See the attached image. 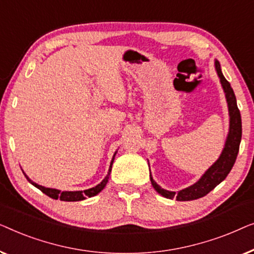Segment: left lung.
Instances as JSON below:
<instances>
[{
    "label": "left lung",
    "mask_w": 254,
    "mask_h": 254,
    "mask_svg": "<svg viewBox=\"0 0 254 254\" xmlns=\"http://www.w3.org/2000/svg\"><path fill=\"white\" fill-rule=\"evenodd\" d=\"M215 67L219 74L221 84L226 93V98L228 102V108H229V115H230V127H229V134H228L226 145L222 151V154L217 161L202 175V177L197 182V183L191 185L184 190L176 192H171L163 190L155 183L153 180L152 175L151 176V183L155 191L162 195L164 198L173 199L176 198L178 201H189V200L199 199L201 197H205L207 193H209L213 189H215L224 178L228 176L230 170L233 169L236 159H237V154L239 151V144H241L242 139V119L241 113L237 107V101H236V96L233 87L230 86L229 81L224 78L222 71H221L220 63L215 61Z\"/></svg>",
    "instance_id": "left-lung-1"
}]
</instances>
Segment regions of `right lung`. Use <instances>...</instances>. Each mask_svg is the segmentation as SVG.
Wrapping results in <instances>:
<instances>
[{
    "label": "right lung",
    "instance_id": "right-lung-1",
    "mask_svg": "<svg viewBox=\"0 0 254 254\" xmlns=\"http://www.w3.org/2000/svg\"><path fill=\"white\" fill-rule=\"evenodd\" d=\"M114 156H115V154H114ZM113 162H114V158L112 160V162H110L108 175H107L105 180H103L100 184L96 185V187L92 188V189H88V190H85V191H60V190H56V189L45 188V187H41V185H38L37 183H34V182H32L30 178L26 176V175H25V174L24 175L31 184H33L35 188H38L39 190L44 192L45 194H47L48 197H51L53 199H60V200H62V201H79V200H84V199H86L87 197L88 198L94 197V195L98 194L99 192H101V190H103V188L106 187L107 182H108V180H109Z\"/></svg>",
    "mask_w": 254,
    "mask_h": 254
}]
</instances>
